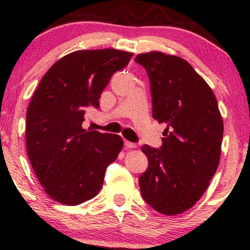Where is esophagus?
Masks as SVG:
<instances>
[{"label": "esophagus", "instance_id": "34e87169", "mask_svg": "<svg viewBox=\"0 0 250 250\" xmlns=\"http://www.w3.org/2000/svg\"><path fill=\"white\" fill-rule=\"evenodd\" d=\"M125 146L129 149H133V148H136V143H133V142H129V141H125Z\"/></svg>", "mask_w": 250, "mask_h": 250}]
</instances>
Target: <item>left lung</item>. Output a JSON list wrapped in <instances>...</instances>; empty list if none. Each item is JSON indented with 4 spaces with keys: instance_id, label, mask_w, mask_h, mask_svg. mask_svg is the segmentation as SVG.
I'll list each match as a JSON object with an SVG mask.
<instances>
[{
    "instance_id": "1",
    "label": "left lung",
    "mask_w": 250,
    "mask_h": 250,
    "mask_svg": "<svg viewBox=\"0 0 250 250\" xmlns=\"http://www.w3.org/2000/svg\"><path fill=\"white\" fill-rule=\"evenodd\" d=\"M135 61L150 80L154 120L167 125L161 149L141 148L149 161L139 180L142 197L159 213L182 214L202 197L219 167L223 121L216 97L179 56L149 51Z\"/></svg>"
}]
</instances>
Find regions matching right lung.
<instances>
[{"mask_svg":"<svg viewBox=\"0 0 250 250\" xmlns=\"http://www.w3.org/2000/svg\"><path fill=\"white\" fill-rule=\"evenodd\" d=\"M133 53L77 50L44 74L27 110L25 145L35 175L53 200L77 206L103 186L105 169L123 148L120 135L82 128L89 107L97 108L109 80Z\"/></svg>","mask_w":250,"mask_h":250,"instance_id":"right-lung-1","label":"right lung"}]
</instances>
